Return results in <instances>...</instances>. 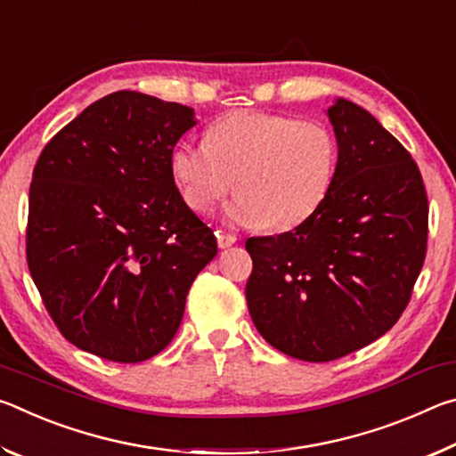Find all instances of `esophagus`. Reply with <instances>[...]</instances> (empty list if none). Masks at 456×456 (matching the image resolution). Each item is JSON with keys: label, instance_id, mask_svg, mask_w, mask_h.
Instances as JSON below:
<instances>
[{"label": "esophagus", "instance_id": "esophagus-1", "mask_svg": "<svg viewBox=\"0 0 456 456\" xmlns=\"http://www.w3.org/2000/svg\"><path fill=\"white\" fill-rule=\"evenodd\" d=\"M235 241H237L235 235L225 233V231H217V245L221 247V249H227V247H231Z\"/></svg>", "mask_w": 456, "mask_h": 456}]
</instances>
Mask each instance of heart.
<instances>
[{"mask_svg":"<svg viewBox=\"0 0 456 456\" xmlns=\"http://www.w3.org/2000/svg\"><path fill=\"white\" fill-rule=\"evenodd\" d=\"M336 138L318 122L239 110L207 130V142L183 141L171 171L192 211H211L233 189L227 215L239 225L288 231L318 211L336 176Z\"/></svg>","mask_w":456,"mask_h":456,"instance_id":"heart-1","label":"heart"}]
</instances>
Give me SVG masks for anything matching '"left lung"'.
I'll return each instance as SVG.
<instances>
[{
    "label": "left lung",
    "instance_id": "8db88e82",
    "mask_svg": "<svg viewBox=\"0 0 456 456\" xmlns=\"http://www.w3.org/2000/svg\"><path fill=\"white\" fill-rule=\"evenodd\" d=\"M338 141L331 189L310 219L249 237L245 297L269 344L330 362L384 336L411 302L427 257L428 199L419 167L364 108H328Z\"/></svg>",
    "mask_w": 456,
    "mask_h": 456
}]
</instances>
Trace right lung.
Segmentation results:
<instances>
[{
	"mask_svg": "<svg viewBox=\"0 0 456 456\" xmlns=\"http://www.w3.org/2000/svg\"><path fill=\"white\" fill-rule=\"evenodd\" d=\"M192 108L120 90L44 146L29 184L26 256L60 334L120 364L163 352L217 239L184 203L171 154Z\"/></svg>",
	"mask_w": 456,
	"mask_h": 456,
	"instance_id": "add662e5",
	"label": "right lung"
}]
</instances>
